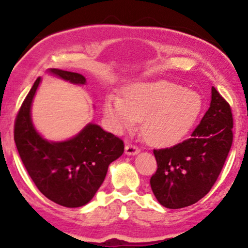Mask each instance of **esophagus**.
I'll use <instances>...</instances> for the list:
<instances>
[{"instance_id":"1","label":"esophagus","mask_w":248,"mask_h":248,"mask_svg":"<svg viewBox=\"0 0 248 248\" xmlns=\"http://www.w3.org/2000/svg\"><path fill=\"white\" fill-rule=\"evenodd\" d=\"M124 152H126L127 155H136L138 153H140V148L136 146V144L132 143V142H127Z\"/></svg>"}]
</instances>
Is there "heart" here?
Returning <instances> with one entry per match:
<instances>
[{
  "mask_svg": "<svg viewBox=\"0 0 248 248\" xmlns=\"http://www.w3.org/2000/svg\"><path fill=\"white\" fill-rule=\"evenodd\" d=\"M203 109L198 93L169 81L139 82L129 86L124 99L109 95L105 113L116 129L135 126L143 120L142 133L150 143L168 146L191 129Z\"/></svg>",
  "mask_w": 248,
  "mask_h": 248,
  "instance_id": "b5f03b06",
  "label": "heart"
}]
</instances>
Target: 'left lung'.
<instances>
[{"label":"left lung","mask_w":248,"mask_h":248,"mask_svg":"<svg viewBox=\"0 0 248 248\" xmlns=\"http://www.w3.org/2000/svg\"><path fill=\"white\" fill-rule=\"evenodd\" d=\"M211 104L191 138L154 149L157 170L150 186L163 206L181 209L197 203L211 190L233 142L231 106L212 87Z\"/></svg>","instance_id":"8db88e82"}]
</instances>
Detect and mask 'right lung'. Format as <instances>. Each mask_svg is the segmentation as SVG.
I'll return each instance as SVG.
<instances>
[{
    "label": "right lung",
    "instance_id": "right-lung-1",
    "mask_svg": "<svg viewBox=\"0 0 248 248\" xmlns=\"http://www.w3.org/2000/svg\"><path fill=\"white\" fill-rule=\"evenodd\" d=\"M50 73L73 84L84 85L79 73L51 69ZM37 80L24 99L14 124V140L25 169L38 190L62 206L87 204L104 182L108 166L124 150V141L90 124L78 135L64 142H49L32 126L31 102L38 87Z\"/></svg>",
    "mask_w": 248,
    "mask_h": 248
}]
</instances>
